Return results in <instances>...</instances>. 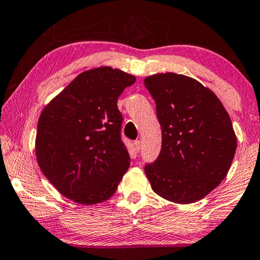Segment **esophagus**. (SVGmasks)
Listing matches in <instances>:
<instances>
[{"label": "esophagus", "mask_w": 260, "mask_h": 260, "mask_svg": "<svg viewBox=\"0 0 260 260\" xmlns=\"http://www.w3.org/2000/svg\"><path fill=\"white\" fill-rule=\"evenodd\" d=\"M140 149H142V143H140V140H136V142H134V150L138 153Z\"/></svg>", "instance_id": "obj_1"}]
</instances>
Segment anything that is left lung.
Returning <instances> with one entry per match:
<instances>
[{"instance_id":"8db88e82","label":"left lung","mask_w":260,"mask_h":260,"mask_svg":"<svg viewBox=\"0 0 260 260\" xmlns=\"http://www.w3.org/2000/svg\"><path fill=\"white\" fill-rule=\"evenodd\" d=\"M144 84L162 133L159 156L144 169L151 188L170 202L201 201L226 177L234 160L231 118L210 89L183 74H154Z\"/></svg>"}]
</instances>
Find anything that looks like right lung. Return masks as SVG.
I'll list each match as a JSON object with an SVG mask.
<instances>
[{
	"mask_svg": "<svg viewBox=\"0 0 260 260\" xmlns=\"http://www.w3.org/2000/svg\"><path fill=\"white\" fill-rule=\"evenodd\" d=\"M136 77L111 67L85 71L41 112L35 154L45 177L61 194L84 205L113 196L129 168L121 139L118 96Z\"/></svg>",
	"mask_w": 260,
	"mask_h": 260,
	"instance_id": "add662e5",
	"label": "right lung"
}]
</instances>
